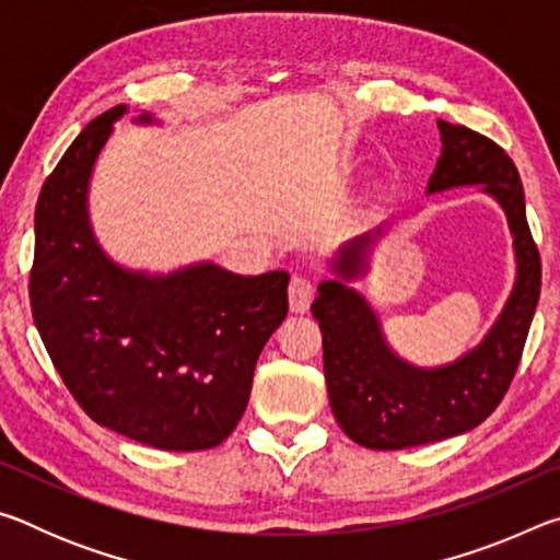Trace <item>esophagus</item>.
I'll use <instances>...</instances> for the list:
<instances>
[{"label":"esophagus","mask_w":560,"mask_h":560,"mask_svg":"<svg viewBox=\"0 0 560 560\" xmlns=\"http://www.w3.org/2000/svg\"><path fill=\"white\" fill-rule=\"evenodd\" d=\"M311 301H314V283L311 279L301 277V273H293L289 283V303L293 314H306L311 308Z\"/></svg>","instance_id":"1"}]
</instances>
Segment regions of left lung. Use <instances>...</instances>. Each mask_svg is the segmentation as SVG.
<instances>
[{
  "label": "left lung",
  "mask_w": 560,
  "mask_h": 560,
  "mask_svg": "<svg viewBox=\"0 0 560 560\" xmlns=\"http://www.w3.org/2000/svg\"><path fill=\"white\" fill-rule=\"evenodd\" d=\"M442 150L428 195L479 185L506 217L514 287L477 346L440 365H417L390 346L381 314L353 281L371 271L385 224L338 246L334 279L318 283L314 318L324 334L328 402L350 440L368 450H405L457 438L497 410L514 377L541 293V259L530 240L516 165L489 138L438 120Z\"/></svg>",
  "instance_id": "1"
}]
</instances>
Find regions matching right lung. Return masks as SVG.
Wrapping results in <instances>:
<instances>
[{"mask_svg":"<svg viewBox=\"0 0 560 560\" xmlns=\"http://www.w3.org/2000/svg\"><path fill=\"white\" fill-rule=\"evenodd\" d=\"M91 120L46 179L34 214L32 314L56 371L103 428L167 452L210 450L249 402L261 348L287 318L289 273L214 261L122 267L91 224L89 192L113 126ZM136 126H160L138 113Z\"/></svg>","mask_w":560,"mask_h":560,"instance_id":"1","label":"right lung"}]
</instances>
